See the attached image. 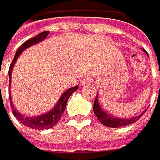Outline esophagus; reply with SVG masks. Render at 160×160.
I'll list each match as a JSON object with an SVG mask.
<instances>
[{
  "mask_svg": "<svg viewBox=\"0 0 160 160\" xmlns=\"http://www.w3.org/2000/svg\"><path fill=\"white\" fill-rule=\"evenodd\" d=\"M92 82V78L90 77H83L82 78V82H81V84L82 85H87V84H90Z\"/></svg>",
  "mask_w": 160,
  "mask_h": 160,
  "instance_id": "esophagus-1",
  "label": "esophagus"
}]
</instances>
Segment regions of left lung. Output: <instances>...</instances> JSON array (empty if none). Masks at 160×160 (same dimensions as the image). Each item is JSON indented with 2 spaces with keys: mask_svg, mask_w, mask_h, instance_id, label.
I'll use <instances>...</instances> for the list:
<instances>
[{
  "mask_svg": "<svg viewBox=\"0 0 160 160\" xmlns=\"http://www.w3.org/2000/svg\"><path fill=\"white\" fill-rule=\"evenodd\" d=\"M145 51V50H144ZM93 111L96 115V117L98 118V120L104 126L109 127V128H120V127H125L128 125H131L134 122H136L141 116L143 115V113H141L138 116H135V117L132 118H128V119H123V118H117L113 115H110L109 113H108L106 110H103L100 103H99V99H98V94L96 95L95 101H94V104H93Z\"/></svg>",
  "mask_w": 160,
  "mask_h": 160,
  "instance_id": "8db88e82",
  "label": "left lung"
}]
</instances>
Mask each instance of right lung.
Segmentation results:
<instances>
[{"label": "right lung", "mask_w": 160, "mask_h": 160, "mask_svg": "<svg viewBox=\"0 0 160 160\" xmlns=\"http://www.w3.org/2000/svg\"><path fill=\"white\" fill-rule=\"evenodd\" d=\"M50 32H43L41 33H39L38 35L32 37L28 39V41H26L24 44H22L20 46V48L17 50L15 56H14V58L9 66V70H8V77H9V87H10V82H11V74H12V69L14 67V64L17 60V58H19V56L22 53V52L24 50H26L27 48L32 46L34 44H37V43L41 42L44 40L48 34ZM78 88V85L74 86V87H71L69 89H67L64 93L61 95V97L58 99V102L56 106L53 107V108H52L49 112H46L42 115H38V116H32V117H27V116H24L23 114H21L19 111L17 109H15L14 106H13V102H12V100H11V96L9 95V100H10V104H11V108H12V112H13V115L15 117L19 120L23 125L28 127V128H34V130H47V128H51L52 127H54L58 122L60 120L61 116L65 110V108H66V103L68 102V99L69 97L74 93L75 91H77Z\"/></svg>", "instance_id": "right-lung-1"}]
</instances>
